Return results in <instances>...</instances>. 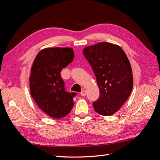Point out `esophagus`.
I'll list each match as a JSON object with an SVG mask.
<instances>
[{"label": "esophagus", "instance_id": "esophagus-1", "mask_svg": "<svg viewBox=\"0 0 160 160\" xmlns=\"http://www.w3.org/2000/svg\"><path fill=\"white\" fill-rule=\"evenodd\" d=\"M87 94V91L85 89H83L82 90V91L81 92V95L82 96H85Z\"/></svg>", "mask_w": 160, "mask_h": 160}]
</instances>
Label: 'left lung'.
<instances>
[{
    "instance_id": "1",
    "label": "left lung",
    "mask_w": 160,
    "mask_h": 160,
    "mask_svg": "<svg viewBox=\"0 0 160 160\" xmlns=\"http://www.w3.org/2000/svg\"><path fill=\"white\" fill-rule=\"evenodd\" d=\"M83 53L94 72L100 91L93 108L101 115H113L132 91L133 74L128 58L119 46L106 42L86 47Z\"/></svg>"
}]
</instances>
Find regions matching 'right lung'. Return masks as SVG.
I'll return each instance as SVG.
<instances>
[{"label":"right lung","instance_id":"add662e5","mask_svg":"<svg viewBox=\"0 0 160 160\" xmlns=\"http://www.w3.org/2000/svg\"><path fill=\"white\" fill-rule=\"evenodd\" d=\"M72 48H45L36 56L29 78L32 98L42 111L51 118L60 119L73 107L75 93L65 89L61 70L72 61Z\"/></svg>","mask_w":160,"mask_h":160}]
</instances>
